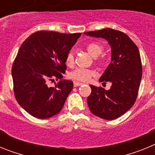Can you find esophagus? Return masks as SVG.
Instances as JSON below:
<instances>
[{"mask_svg": "<svg viewBox=\"0 0 155 155\" xmlns=\"http://www.w3.org/2000/svg\"><path fill=\"white\" fill-rule=\"evenodd\" d=\"M82 83H81V82H78V81H74V87H78V86H81L82 85Z\"/></svg>", "mask_w": 155, "mask_h": 155, "instance_id": "obj_1", "label": "esophagus"}]
</instances>
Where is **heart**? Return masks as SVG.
I'll return each instance as SVG.
<instances>
[{"label":"heart","instance_id":"1","mask_svg":"<svg viewBox=\"0 0 155 155\" xmlns=\"http://www.w3.org/2000/svg\"><path fill=\"white\" fill-rule=\"evenodd\" d=\"M85 49L90 55L94 58V62L96 64H102L103 61L102 57H97L103 52L104 46L99 42H90L85 45ZM65 64L68 67H72L74 64V56L71 51L67 53L65 57ZM94 74V71L90 69L77 68L69 74V78L72 80L78 81H87Z\"/></svg>","mask_w":155,"mask_h":155}]
</instances>
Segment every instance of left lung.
<instances>
[{
  "label": "left lung",
  "mask_w": 155,
  "mask_h": 155,
  "mask_svg": "<svg viewBox=\"0 0 155 155\" xmlns=\"http://www.w3.org/2000/svg\"><path fill=\"white\" fill-rule=\"evenodd\" d=\"M93 37H102L109 42L112 62L99 81L112 83L109 90L90 85L87 97L90 111L104 120H115L130 109L135 103L142 77L140 55L136 44L127 34L113 28L84 32Z\"/></svg>",
  "instance_id": "1"
}]
</instances>
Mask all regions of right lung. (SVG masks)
Returning <instances> with one entry per match:
<instances>
[{"mask_svg":"<svg viewBox=\"0 0 155 155\" xmlns=\"http://www.w3.org/2000/svg\"><path fill=\"white\" fill-rule=\"evenodd\" d=\"M81 35L37 31L19 48L12 69L14 93L18 103L35 118L60 113L73 89L71 81H61L55 87H48L47 83L63 78L66 55Z\"/></svg>","mask_w":155,"mask_h":155,"instance_id":"1","label":"right lung"}]
</instances>
